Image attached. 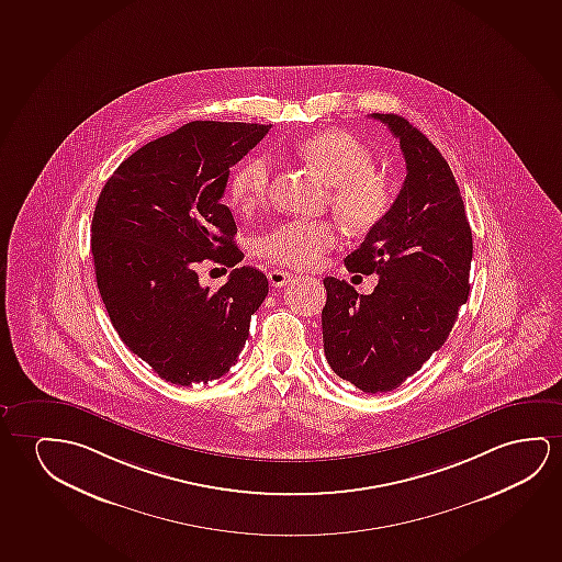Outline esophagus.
Returning <instances> with one entry per match:
<instances>
[{"mask_svg": "<svg viewBox=\"0 0 562 562\" xmlns=\"http://www.w3.org/2000/svg\"><path fill=\"white\" fill-rule=\"evenodd\" d=\"M292 278L293 274L284 272V270H270L269 272L270 284L274 285V288H282L288 282H292Z\"/></svg>", "mask_w": 562, "mask_h": 562, "instance_id": "esophagus-1", "label": "esophagus"}]
</instances>
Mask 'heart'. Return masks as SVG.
<instances>
[{"label": "heart", "instance_id": "1", "mask_svg": "<svg viewBox=\"0 0 562 562\" xmlns=\"http://www.w3.org/2000/svg\"><path fill=\"white\" fill-rule=\"evenodd\" d=\"M300 155L325 179L330 206L344 226L369 232L379 226L392 209L389 181L376 173L373 153L346 131H325L303 140ZM272 181V162L255 156L239 166L232 179V196L239 209L252 211L267 201ZM336 229L325 220H288L260 234L257 252L262 259L292 269L317 265L336 245Z\"/></svg>", "mask_w": 562, "mask_h": 562}]
</instances>
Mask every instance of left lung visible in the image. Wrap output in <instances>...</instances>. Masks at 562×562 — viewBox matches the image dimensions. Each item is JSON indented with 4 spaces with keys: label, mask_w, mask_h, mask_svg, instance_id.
Segmentation results:
<instances>
[{
    "label": "left lung",
    "mask_w": 562,
    "mask_h": 562,
    "mask_svg": "<svg viewBox=\"0 0 562 562\" xmlns=\"http://www.w3.org/2000/svg\"><path fill=\"white\" fill-rule=\"evenodd\" d=\"M398 138L406 179L386 218L344 262L379 274L373 293L326 277L323 342L328 366L359 391H394L447 342L470 295L472 228L452 170L422 131L373 114Z\"/></svg>",
    "instance_id": "left-lung-1"
}]
</instances>
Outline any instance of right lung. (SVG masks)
<instances>
[{
	"label": "right lung",
	"mask_w": 562,
	"mask_h": 562,
	"mask_svg": "<svg viewBox=\"0 0 562 562\" xmlns=\"http://www.w3.org/2000/svg\"><path fill=\"white\" fill-rule=\"evenodd\" d=\"M269 130L186 123L123 160L98 196L90 251L102 302L122 342L168 383L228 373L269 293L260 270L236 267L244 252L222 203L229 168ZM204 259L235 269L216 293L198 282Z\"/></svg>",
	"instance_id": "right-lung-1"
}]
</instances>
